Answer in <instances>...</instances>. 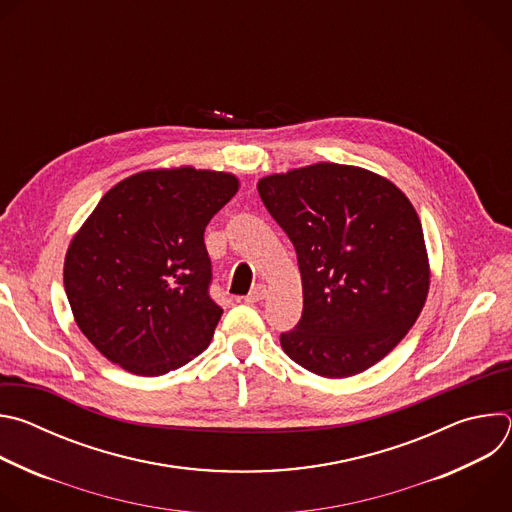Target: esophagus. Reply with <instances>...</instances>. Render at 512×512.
I'll return each instance as SVG.
<instances>
[{
  "instance_id": "esophagus-1",
  "label": "esophagus",
  "mask_w": 512,
  "mask_h": 512,
  "mask_svg": "<svg viewBox=\"0 0 512 512\" xmlns=\"http://www.w3.org/2000/svg\"><path fill=\"white\" fill-rule=\"evenodd\" d=\"M265 296H267V287H265L263 283H257V285L249 291V296L245 298V302H247V304H255V302L263 300Z\"/></svg>"
}]
</instances>
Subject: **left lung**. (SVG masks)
<instances>
[{
    "mask_svg": "<svg viewBox=\"0 0 512 512\" xmlns=\"http://www.w3.org/2000/svg\"><path fill=\"white\" fill-rule=\"evenodd\" d=\"M259 196L298 253L304 310L285 354L328 379L373 367L415 324L429 289L419 216L389 180L354 166L273 174Z\"/></svg>",
    "mask_w": 512,
    "mask_h": 512,
    "instance_id": "1",
    "label": "left lung"
}]
</instances>
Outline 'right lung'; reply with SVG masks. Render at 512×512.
Returning <instances> with one entry per match:
<instances>
[{"mask_svg":"<svg viewBox=\"0 0 512 512\" xmlns=\"http://www.w3.org/2000/svg\"><path fill=\"white\" fill-rule=\"evenodd\" d=\"M239 190L231 174L150 170L113 186L72 239L64 289L89 342L141 377L184 367L214 334L204 229Z\"/></svg>","mask_w":512,"mask_h":512,"instance_id":"right-lung-1","label":"right lung"}]
</instances>
